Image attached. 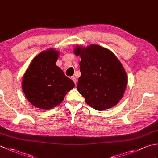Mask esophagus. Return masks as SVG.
I'll use <instances>...</instances> for the list:
<instances>
[{"instance_id": "1", "label": "esophagus", "mask_w": 158, "mask_h": 158, "mask_svg": "<svg viewBox=\"0 0 158 158\" xmlns=\"http://www.w3.org/2000/svg\"><path fill=\"white\" fill-rule=\"evenodd\" d=\"M71 79L73 80L74 83H75V85H76L77 84V78H76V77L75 76H73V77H71Z\"/></svg>"}]
</instances>
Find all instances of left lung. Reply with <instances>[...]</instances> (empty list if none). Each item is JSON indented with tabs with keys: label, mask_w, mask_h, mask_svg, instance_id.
I'll use <instances>...</instances> for the list:
<instances>
[{
	"label": "left lung",
	"mask_w": 158,
	"mask_h": 158,
	"mask_svg": "<svg viewBox=\"0 0 158 158\" xmlns=\"http://www.w3.org/2000/svg\"><path fill=\"white\" fill-rule=\"evenodd\" d=\"M75 55L81 75L77 88L86 103L98 110L115 106L123 96L127 77L122 64L110 50L98 45L77 47Z\"/></svg>",
	"instance_id": "1"
}]
</instances>
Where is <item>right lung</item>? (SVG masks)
<instances>
[{"label":"right lung","mask_w":158,"mask_h":158,"mask_svg":"<svg viewBox=\"0 0 158 158\" xmlns=\"http://www.w3.org/2000/svg\"><path fill=\"white\" fill-rule=\"evenodd\" d=\"M59 52L48 49L33 59L23 76L22 89L28 101L41 109L61 103L75 83L56 65Z\"/></svg>","instance_id":"obj_1"}]
</instances>
